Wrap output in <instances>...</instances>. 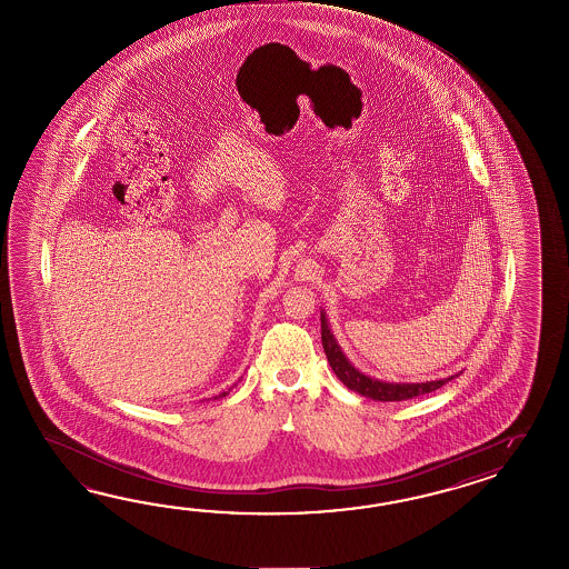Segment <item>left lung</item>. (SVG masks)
<instances>
[{
	"mask_svg": "<svg viewBox=\"0 0 569 569\" xmlns=\"http://www.w3.org/2000/svg\"><path fill=\"white\" fill-rule=\"evenodd\" d=\"M321 341H323V350H326L327 362L331 366V370L346 387L362 395L366 399L382 400V402L415 399L419 395L433 392L456 378V376H449L443 380H431V382H382V380L362 375L339 348L338 339L333 338L331 329L327 326V317L323 311H321Z\"/></svg>",
	"mask_w": 569,
	"mask_h": 569,
	"instance_id": "1",
	"label": "left lung"
}]
</instances>
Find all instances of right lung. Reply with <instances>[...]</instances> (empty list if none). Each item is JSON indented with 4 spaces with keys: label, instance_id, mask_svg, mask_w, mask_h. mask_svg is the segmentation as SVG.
<instances>
[{
    "label": "right lung",
    "instance_id": "obj_1",
    "mask_svg": "<svg viewBox=\"0 0 569 569\" xmlns=\"http://www.w3.org/2000/svg\"><path fill=\"white\" fill-rule=\"evenodd\" d=\"M226 395H230V392H221L219 397H213V399H221V397H226Z\"/></svg>",
    "mask_w": 569,
    "mask_h": 569
}]
</instances>
